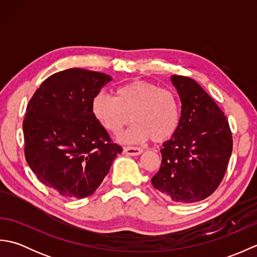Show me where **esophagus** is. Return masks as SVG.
<instances>
[{
	"label": "esophagus",
	"mask_w": 257,
	"mask_h": 257,
	"mask_svg": "<svg viewBox=\"0 0 257 257\" xmlns=\"http://www.w3.org/2000/svg\"><path fill=\"white\" fill-rule=\"evenodd\" d=\"M123 152L129 156H139L144 152L141 148H136V147H124Z\"/></svg>",
	"instance_id": "1"
}]
</instances>
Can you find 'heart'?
I'll list each match as a JSON object with an SVG mask.
<instances>
[{"label": "heart", "instance_id": "b5f03b06", "mask_svg": "<svg viewBox=\"0 0 257 257\" xmlns=\"http://www.w3.org/2000/svg\"><path fill=\"white\" fill-rule=\"evenodd\" d=\"M90 110L106 132L117 135L130 120L135 123L118 136L122 144H143L152 139L165 143L176 134L180 123L178 96L169 89L145 80H134L118 87L114 97L98 92Z\"/></svg>", "mask_w": 257, "mask_h": 257}]
</instances>
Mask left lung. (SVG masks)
I'll return each mask as SVG.
<instances>
[{"instance_id":"1","label":"left lung","mask_w":257,"mask_h":257,"mask_svg":"<svg viewBox=\"0 0 257 257\" xmlns=\"http://www.w3.org/2000/svg\"><path fill=\"white\" fill-rule=\"evenodd\" d=\"M181 100L176 134L163 143L161 167L152 185L179 203L204 200L219 187L232 154L227 119L192 78L171 76Z\"/></svg>"}]
</instances>
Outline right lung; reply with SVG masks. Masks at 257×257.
<instances>
[{
  "label": "right lung",
  "mask_w": 257,
  "mask_h": 257,
  "mask_svg": "<svg viewBox=\"0 0 257 257\" xmlns=\"http://www.w3.org/2000/svg\"><path fill=\"white\" fill-rule=\"evenodd\" d=\"M111 79L87 69L63 70L43 81L27 105L26 161L43 184L64 198L91 195L122 152L90 110L92 98Z\"/></svg>",
  "instance_id": "add662e5"
}]
</instances>
